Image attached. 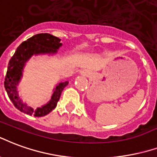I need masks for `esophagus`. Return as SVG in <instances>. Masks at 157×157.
<instances>
[{
  "mask_svg": "<svg viewBox=\"0 0 157 157\" xmlns=\"http://www.w3.org/2000/svg\"><path fill=\"white\" fill-rule=\"evenodd\" d=\"M83 74H84V75H86V74H87V73H85V72H83Z\"/></svg>",
  "mask_w": 157,
  "mask_h": 157,
  "instance_id": "esophagus-1",
  "label": "esophagus"
}]
</instances>
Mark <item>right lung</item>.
I'll use <instances>...</instances> for the list:
<instances>
[{
    "label": "right lung",
    "instance_id": "1",
    "mask_svg": "<svg viewBox=\"0 0 157 157\" xmlns=\"http://www.w3.org/2000/svg\"><path fill=\"white\" fill-rule=\"evenodd\" d=\"M61 39L48 33H39L28 38L18 47L14 55L9 61L6 75L4 86L9 98L16 108L21 112L36 117L47 115L54 109L60 99L62 91L67 86L68 82L58 83L54 88L51 99L48 104L40 108L33 109L22 101L19 97L17 85L22 77L24 66L32 56L37 54H54L62 46Z\"/></svg>",
    "mask_w": 157,
    "mask_h": 157
}]
</instances>
